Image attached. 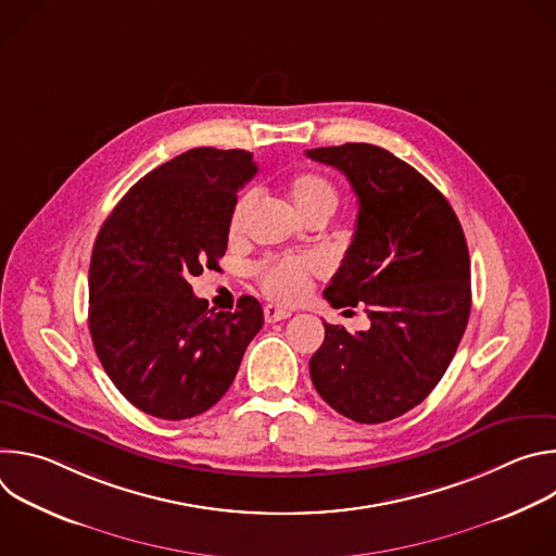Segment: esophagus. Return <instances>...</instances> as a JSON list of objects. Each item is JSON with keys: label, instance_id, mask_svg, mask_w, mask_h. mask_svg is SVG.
Masks as SVG:
<instances>
[{"label": "esophagus", "instance_id": "obj_1", "mask_svg": "<svg viewBox=\"0 0 556 556\" xmlns=\"http://www.w3.org/2000/svg\"><path fill=\"white\" fill-rule=\"evenodd\" d=\"M292 312L288 309V307H279V305H273V303H268V305H264V319L268 321V324H275V321H283V319H288Z\"/></svg>", "mask_w": 556, "mask_h": 556}]
</instances>
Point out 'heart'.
Here are the masks:
<instances>
[{"instance_id": "heart-1", "label": "heart", "mask_w": 556, "mask_h": 556, "mask_svg": "<svg viewBox=\"0 0 556 556\" xmlns=\"http://www.w3.org/2000/svg\"><path fill=\"white\" fill-rule=\"evenodd\" d=\"M288 195L303 219L314 215H332L339 206L337 187L319 174H299L288 182ZM257 202V191L247 189L235 198L228 215V235H242L247 219ZM321 270L314 257H270L255 266L262 290L283 303L299 301L309 286V279Z\"/></svg>"}]
</instances>
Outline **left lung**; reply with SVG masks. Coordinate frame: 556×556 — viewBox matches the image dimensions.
I'll return each instance as SVG.
<instances>
[{
    "label": "left lung",
    "mask_w": 556,
    "mask_h": 556,
    "mask_svg": "<svg viewBox=\"0 0 556 556\" xmlns=\"http://www.w3.org/2000/svg\"><path fill=\"white\" fill-rule=\"evenodd\" d=\"M345 174L358 217L348 255L324 296L363 307L369 328H326L309 358L321 399L341 416L378 425L420 405L451 365L470 314V260L446 198L382 147L307 149Z\"/></svg>",
    "instance_id": "8db88e82"
}]
</instances>
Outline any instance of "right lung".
Masks as SVG:
<instances>
[{
  "mask_svg": "<svg viewBox=\"0 0 556 556\" xmlns=\"http://www.w3.org/2000/svg\"><path fill=\"white\" fill-rule=\"evenodd\" d=\"M255 172L251 151L189 149L138 180L97 235L92 343L116 389L153 418L187 420L211 409L264 326L255 296L215 312L189 283L219 268L237 189Z\"/></svg>",
  "mask_w": 556,
  "mask_h": 556,
  "instance_id": "right-lung-1",
  "label": "right lung"
}]
</instances>
